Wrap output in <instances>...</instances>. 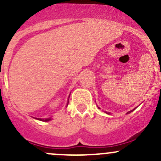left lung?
I'll return each instance as SVG.
<instances>
[{
  "mask_svg": "<svg viewBox=\"0 0 161 161\" xmlns=\"http://www.w3.org/2000/svg\"><path fill=\"white\" fill-rule=\"evenodd\" d=\"M135 109H133V110H131V111H130V112H128V113H127V114H129V113H130V112H133V111L134 110H135ZM107 113V114H110V113H109V112H106Z\"/></svg>",
  "mask_w": 161,
  "mask_h": 161,
  "instance_id": "left-lung-1",
  "label": "left lung"
}]
</instances>
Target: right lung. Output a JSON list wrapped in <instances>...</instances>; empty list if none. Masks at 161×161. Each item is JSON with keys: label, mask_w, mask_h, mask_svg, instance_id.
Returning a JSON list of instances; mask_svg holds the SVG:
<instances>
[{"label": "right lung", "mask_w": 161, "mask_h": 161, "mask_svg": "<svg viewBox=\"0 0 161 161\" xmlns=\"http://www.w3.org/2000/svg\"><path fill=\"white\" fill-rule=\"evenodd\" d=\"M69 103V102H68ZM66 105V106H67ZM36 119H38V120H40V121H50L51 120V118H45V119H44V118H36Z\"/></svg>", "instance_id": "obj_1"}]
</instances>
